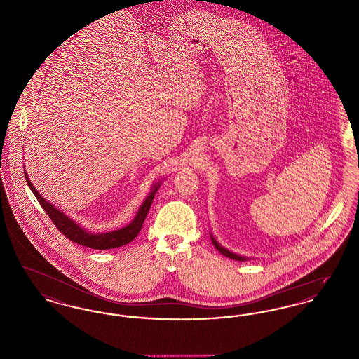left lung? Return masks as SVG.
I'll return each mask as SVG.
<instances>
[{"mask_svg": "<svg viewBox=\"0 0 359 359\" xmlns=\"http://www.w3.org/2000/svg\"><path fill=\"white\" fill-rule=\"evenodd\" d=\"M210 237H211V242H212V245L215 246V249H217L219 253H222L223 256L229 257V258H231V259H237V261H246V259H249V257L239 256L237 253L230 252L229 249L223 248L222 245L212 237V234H211Z\"/></svg>", "mask_w": 359, "mask_h": 359, "instance_id": "8db88e82", "label": "left lung"}]
</instances>
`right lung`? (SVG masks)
<instances>
[{
  "instance_id": "1",
  "label": "right lung",
  "mask_w": 359,
  "mask_h": 359,
  "mask_svg": "<svg viewBox=\"0 0 359 359\" xmlns=\"http://www.w3.org/2000/svg\"><path fill=\"white\" fill-rule=\"evenodd\" d=\"M25 173V180L28 183L29 188L32 189L36 199L39 201V203L44 208V211L48 214V217L51 218L52 222L55 223V226L60 230V233H63L67 238L86 246V248H91V249H97V250H106V249H114V248H120L126 243H129L130 241L136 238L137 234L140 233L144 221L147 218V214L152 205L154 195L157 192V189L161 186V180H158L157 183H154L149 195L145 198V201L141 203L138 211H137L136 217L133 218V221L121 227L118 230H113V231H106V233H90L87 231L85 227H82L79 223L75 222L72 218H69V215H66L63 211H60L59 208H56L55 205L50 203L46 198H43L39 191L34 188L32 182L29 180V176Z\"/></svg>"
}]
</instances>
